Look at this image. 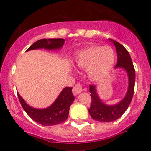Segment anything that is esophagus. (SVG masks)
<instances>
[{
  "label": "esophagus",
  "mask_w": 151,
  "mask_h": 151,
  "mask_svg": "<svg viewBox=\"0 0 151 151\" xmlns=\"http://www.w3.org/2000/svg\"><path fill=\"white\" fill-rule=\"evenodd\" d=\"M82 88H83V86H82V84H81V83H78L76 84L74 87H73V90H72L73 94H74V96L79 94L80 92H82V90H83Z\"/></svg>",
  "instance_id": "obj_1"
}]
</instances>
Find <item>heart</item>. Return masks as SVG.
Wrapping results in <instances>:
<instances>
[{"label":"heart","mask_w":151,"mask_h":151,"mask_svg":"<svg viewBox=\"0 0 151 151\" xmlns=\"http://www.w3.org/2000/svg\"><path fill=\"white\" fill-rule=\"evenodd\" d=\"M116 55L109 46L90 45L78 52L74 64L80 68H86L89 77L94 81L104 78L113 68Z\"/></svg>","instance_id":"heart-1"}]
</instances>
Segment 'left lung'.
<instances>
[{"label":"left lung","mask_w":151,"mask_h":151,"mask_svg":"<svg viewBox=\"0 0 151 151\" xmlns=\"http://www.w3.org/2000/svg\"><path fill=\"white\" fill-rule=\"evenodd\" d=\"M117 53V63L115 68H124L129 76V89L124 99L116 105L108 106L99 99L96 91V86L89 85V92L92 99L89 113L95 120L101 122H111L119 119L129 108L135 90V70L129 53L124 47L117 41L113 40Z\"/></svg>","instance_id":"8db88e82"}]
</instances>
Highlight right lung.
Here are the masks:
<instances>
[{
	"label": "right lung",
	"mask_w": 151,
	"mask_h": 151,
	"mask_svg": "<svg viewBox=\"0 0 151 151\" xmlns=\"http://www.w3.org/2000/svg\"><path fill=\"white\" fill-rule=\"evenodd\" d=\"M65 40L62 38L41 39L34 43L27 51L35 49L45 48L47 50H55L62 48ZM18 95L19 100L27 114L37 123L43 126H52L63 123L67 119L70 104L74 100L72 94V87H65L55 102L46 109H35L28 106L24 99Z\"/></svg>",
	"instance_id": "add662e5"
}]
</instances>
